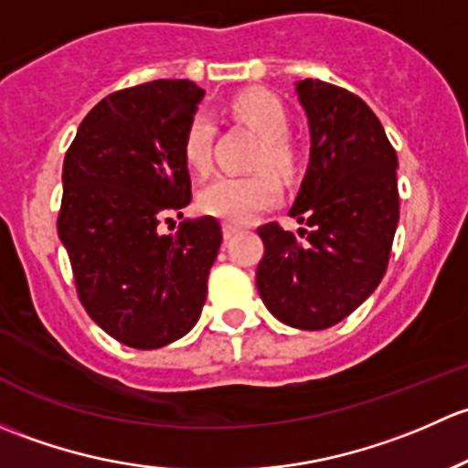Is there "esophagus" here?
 Listing matches in <instances>:
<instances>
[{"label": "esophagus", "instance_id": "34e87169", "mask_svg": "<svg viewBox=\"0 0 468 468\" xmlns=\"http://www.w3.org/2000/svg\"><path fill=\"white\" fill-rule=\"evenodd\" d=\"M239 232H240V228H236V225L223 223V236H225V239H232V236H236Z\"/></svg>", "mask_w": 468, "mask_h": 468}]
</instances>
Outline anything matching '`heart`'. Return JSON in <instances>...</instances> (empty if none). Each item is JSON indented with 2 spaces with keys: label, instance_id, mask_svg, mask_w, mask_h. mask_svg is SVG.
<instances>
[{
  "label": "heart",
  "instance_id": "heart-1",
  "mask_svg": "<svg viewBox=\"0 0 468 468\" xmlns=\"http://www.w3.org/2000/svg\"><path fill=\"white\" fill-rule=\"evenodd\" d=\"M232 110L240 122L248 123L263 148L259 151V166H270L277 173L295 168V151L288 144V114L277 96L266 90H248L234 99ZM211 139L214 123L207 112H196L186 122L182 134V160L196 176H205L211 168ZM282 200V185L268 171L250 176H218L198 194V207L205 214L216 216L232 225H245Z\"/></svg>",
  "mask_w": 468,
  "mask_h": 468
}]
</instances>
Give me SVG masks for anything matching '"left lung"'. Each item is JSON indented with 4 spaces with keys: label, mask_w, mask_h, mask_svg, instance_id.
Here are the masks:
<instances>
[{
    "label": "left lung",
    "mask_w": 468,
    "mask_h": 468,
    "mask_svg": "<svg viewBox=\"0 0 468 468\" xmlns=\"http://www.w3.org/2000/svg\"><path fill=\"white\" fill-rule=\"evenodd\" d=\"M311 133L306 176L288 214L297 239L268 223L257 268L263 304L283 324L320 331L363 304L383 279L399 223L397 151L363 99L324 80H297Z\"/></svg>",
    "instance_id": "left-lung-1"
}]
</instances>
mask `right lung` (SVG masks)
Wrapping results in <instances>:
<instances>
[{
  "mask_svg": "<svg viewBox=\"0 0 468 468\" xmlns=\"http://www.w3.org/2000/svg\"><path fill=\"white\" fill-rule=\"evenodd\" d=\"M205 90L153 80L105 96L62 164L58 236L91 320L134 349H160L198 322L223 232L214 216L162 220L191 202L182 134Z\"/></svg>",
  "mask_w": 468,
  "mask_h": 468,
  "instance_id": "1",
  "label": "right lung"
}]
</instances>
